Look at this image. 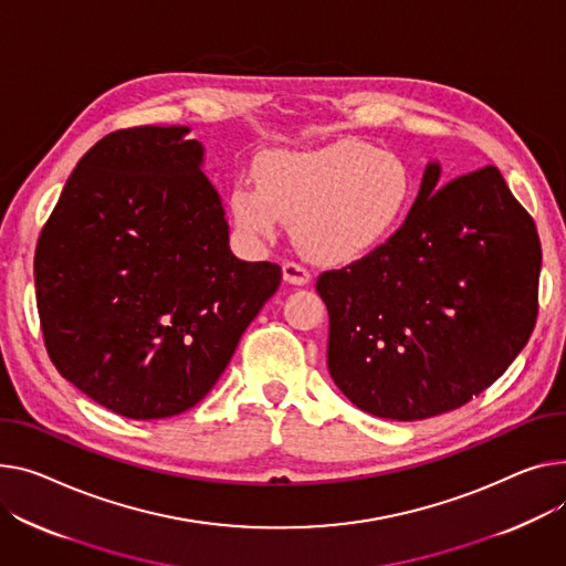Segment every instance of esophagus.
<instances>
[{
  "label": "esophagus",
  "mask_w": 566,
  "mask_h": 566,
  "mask_svg": "<svg viewBox=\"0 0 566 566\" xmlns=\"http://www.w3.org/2000/svg\"><path fill=\"white\" fill-rule=\"evenodd\" d=\"M282 273H284V282L297 284V286L310 284V280H312V273L303 266V263H297V261H284Z\"/></svg>",
  "instance_id": "obj_1"
}]
</instances>
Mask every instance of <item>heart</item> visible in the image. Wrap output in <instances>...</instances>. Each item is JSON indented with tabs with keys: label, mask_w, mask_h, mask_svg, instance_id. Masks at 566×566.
I'll return each instance as SVG.
<instances>
[{
	"label": "heart",
	"mask_w": 566,
	"mask_h": 566,
	"mask_svg": "<svg viewBox=\"0 0 566 566\" xmlns=\"http://www.w3.org/2000/svg\"><path fill=\"white\" fill-rule=\"evenodd\" d=\"M256 179H239L230 191L239 232L273 239L282 220L293 222L297 245L321 261H348L378 248L411 200L405 161L359 140L269 155Z\"/></svg>",
	"instance_id": "1"
}]
</instances>
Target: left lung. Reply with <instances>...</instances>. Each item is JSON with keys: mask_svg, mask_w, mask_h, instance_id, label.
<instances>
[{"mask_svg": "<svg viewBox=\"0 0 566 566\" xmlns=\"http://www.w3.org/2000/svg\"><path fill=\"white\" fill-rule=\"evenodd\" d=\"M437 179L430 164L400 228L316 280L332 380L380 419L421 421L467 405L501 378L537 323L533 216L494 166L439 191Z\"/></svg>", "mask_w": 566, "mask_h": 566, "instance_id": "8db88e82", "label": "left lung"}]
</instances>
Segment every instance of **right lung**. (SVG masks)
<instances>
[{
    "mask_svg": "<svg viewBox=\"0 0 566 566\" xmlns=\"http://www.w3.org/2000/svg\"><path fill=\"white\" fill-rule=\"evenodd\" d=\"M186 127L106 134L82 157L38 237L35 305L67 382L120 417L200 402L282 282L241 261Z\"/></svg>",
    "mask_w": 566,
    "mask_h": 566,
    "instance_id": "obj_1",
    "label": "right lung"
}]
</instances>
